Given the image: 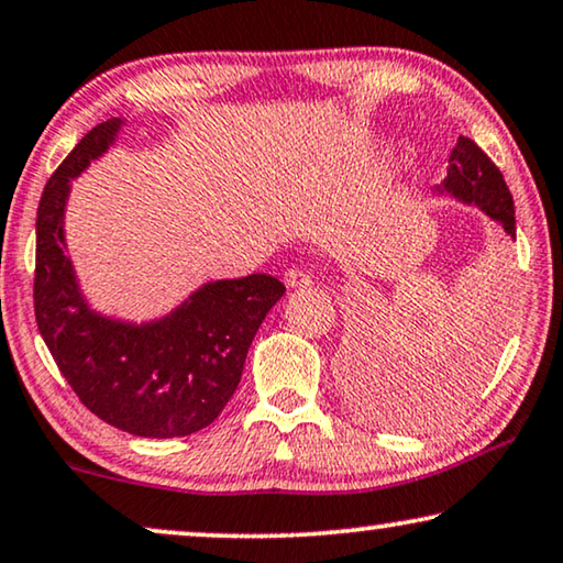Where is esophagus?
<instances>
[{
    "instance_id": "esophagus-1",
    "label": "esophagus",
    "mask_w": 563,
    "mask_h": 563,
    "mask_svg": "<svg viewBox=\"0 0 563 563\" xmlns=\"http://www.w3.org/2000/svg\"><path fill=\"white\" fill-rule=\"evenodd\" d=\"M311 283V275L300 271V267H292V271L285 273V285H288V288H308Z\"/></svg>"
}]
</instances>
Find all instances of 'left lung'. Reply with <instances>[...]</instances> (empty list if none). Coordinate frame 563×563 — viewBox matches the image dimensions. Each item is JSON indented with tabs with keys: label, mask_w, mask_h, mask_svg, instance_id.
<instances>
[{
	"label": "left lung",
	"mask_w": 563,
	"mask_h": 563,
	"mask_svg": "<svg viewBox=\"0 0 563 563\" xmlns=\"http://www.w3.org/2000/svg\"><path fill=\"white\" fill-rule=\"evenodd\" d=\"M433 194L451 196V199L462 201L466 206H479L489 219H495L497 224L516 240V206H512L508 184H505L500 168H497L470 137L456 140V147L451 150L449 155L446 178H443L441 186L433 188ZM379 386H383V383L369 385L367 398L375 402L379 413L385 409L386 413L383 416H387L390 402H387L385 390H390V387H384V390L379 391Z\"/></svg>",
	"instance_id": "left-lung-1"
}]
</instances>
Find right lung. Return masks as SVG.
<instances>
[{"instance_id":"1","label":"right lung","mask_w":563,"mask_h":563,"mask_svg":"<svg viewBox=\"0 0 563 563\" xmlns=\"http://www.w3.org/2000/svg\"><path fill=\"white\" fill-rule=\"evenodd\" d=\"M124 120L101 122L70 150L37 206L35 319L78 400L114 429L145 439L188 437L213 423L240 385L247 350L285 285L271 275L203 283L155 321L93 311L66 255L70 180L117 142Z\"/></svg>"}]
</instances>
